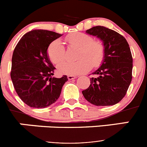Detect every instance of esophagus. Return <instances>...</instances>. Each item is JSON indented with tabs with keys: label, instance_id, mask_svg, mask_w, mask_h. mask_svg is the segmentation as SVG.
Masks as SVG:
<instances>
[{
	"label": "esophagus",
	"instance_id": "34e87169",
	"mask_svg": "<svg viewBox=\"0 0 147 147\" xmlns=\"http://www.w3.org/2000/svg\"><path fill=\"white\" fill-rule=\"evenodd\" d=\"M76 76H73V75H68L67 76V79H68V80H74V79H76Z\"/></svg>",
	"mask_w": 147,
	"mask_h": 147
}]
</instances>
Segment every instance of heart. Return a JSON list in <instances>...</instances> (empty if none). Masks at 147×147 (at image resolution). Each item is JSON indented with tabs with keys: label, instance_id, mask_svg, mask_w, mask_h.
<instances>
[{
	"label": "heart",
	"instance_id": "1",
	"mask_svg": "<svg viewBox=\"0 0 147 147\" xmlns=\"http://www.w3.org/2000/svg\"><path fill=\"white\" fill-rule=\"evenodd\" d=\"M65 42L71 45L80 48L77 57L81 58L75 62H64L57 67L60 74L79 75L100 65L105 57V49L98 40H93L90 35L76 32L67 36ZM48 57L51 62L58 65L65 59V50L59 40L53 41L48 48Z\"/></svg>",
	"mask_w": 147,
	"mask_h": 147
}]
</instances>
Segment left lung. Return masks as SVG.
Here are the masks:
<instances>
[{
	"instance_id": "obj_1",
	"label": "left lung",
	"mask_w": 147,
	"mask_h": 147,
	"mask_svg": "<svg viewBox=\"0 0 147 147\" xmlns=\"http://www.w3.org/2000/svg\"><path fill=\"white\" fill-rule=\"evenodd\" d=\"M86 33L100 39L105 57L99 67L93 73L90 85L82 94L96 106L119 103L126 95L132 81V57L129 44L122 35L105 26H97Z\"/></svg>"
}]
</instances>
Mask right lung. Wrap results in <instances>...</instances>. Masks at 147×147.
Returning a JSON list of instances; mask_svg holds the SVG:
<instances>
[{"label": "right lung", "mask_w": 147, "mask_h": 147, "mask_svg": "<svg viewBox=\"0 0 147 147\" xmlns=\"http://www.w3.org/2000/svg\"><path fill=\"white\" fill-rule=\"evenodd\" d=\"M62 34L34 29L23 35L11 59V79L17 93L31 107L45 108L59 98L67 76L52 77L55 67L48 57L49 45Z\"/></svg>", "instance_id": "1"}]
</instances>
